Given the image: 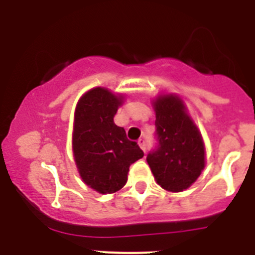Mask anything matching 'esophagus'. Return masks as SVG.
Returning a JSON list of instances; mask_svg holds the SVG:
<instances>
[{
	"label": "esophagus",
	"instance_id": "1",
	"mask_svg": "<svg viewBox=\"0 0 255 255\" xmlns=\"http://www.w3.org/2000/svg\"><path fill=\"white\" fill-rule=\"evenodd\" d=\"M138 144H139V147L141 148V150H143V152H145V140H144V139H139Z\"/></svg>",
	"mask_w": 255,
	"mask_h": 255
}]
</instances>
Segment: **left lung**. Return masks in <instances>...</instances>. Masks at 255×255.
Masks as SVG:
<instances>
[{
    "label": "left lung",
    "mask_w": 255,
    "mask_h": 255,
    "mask_svg": "<svg viewBox=\"0 0 255 255\" xmlns=\"http://www.w3.org/2000/svg\"><path fill=\"white\" fill-rule=\"evenodd\" d=\"M158 147L147 155L155 181L164 190L179 193L197 181L206 166V147L199 129L176 94L153 101Z\"/></svg>",
    "instance_id": "left-lung-1"
}]
</instances>
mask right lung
<instances>
[{
	"label": "right lung",
	"mask_w": 255,
	"mask_h": 255,
	"mask_svg": "<svg viewBox=\"0 0 255 255\" xmlns=\"http://www.w3.org/2000/svg\"><path fill=\"white\" fill-rule=\"evenodd\" d=\"M124 97L102 87L80 97L74 115L73 153L79 175L101 194L120 190L128 181L130 164L143 150L126 138L124 128L114 123Z\"/></svg>",
	"instance_id": "1"
}]
</instances>
